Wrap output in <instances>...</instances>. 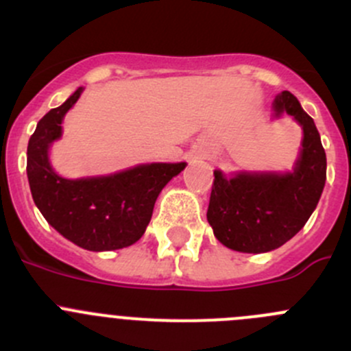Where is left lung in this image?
<instances>
[{"instance_id": "obj_1", "label": "left lung", "mask_w": 351, "mask_h": 351, "mask_svg": "<svg viewBox=\"0 0 351 351\" xmlns=\"http://www.w3.org/2000/svg\"><path fill=\"white\" fill-rule=\"evenodd\" d=\"M274 112L289 113L302 127L293 171H214L207 221L219 241L241 253H267L292 239L316 208L326 182V153L314 120L290 91L275 97Z\"/></svg>"}]
</instances>
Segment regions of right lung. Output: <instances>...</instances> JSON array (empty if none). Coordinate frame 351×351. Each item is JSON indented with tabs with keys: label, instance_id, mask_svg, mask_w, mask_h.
Listing matches in <instances>:
<instances>
[{
	"label": "right lung",
	"instance_id": "right-lung-1",
	"mask_svg": "<svg viewBox=\"0 0 351 351\" xmlns=\"http://www.w3.org/2000/svg\"><path fill=\"white\" fill-rule=\"evenodd\" d=\"M81 93L83 88H77L38 120L27 147L30 192L45 221L71 243L90 251L120 250L139 241L156 198L186 162H151L77 180L59 176L49 161V147L61 137L62 119Z\"/></svg>",
	"mask_w": 351,
	"mask_h": 351
}]
</instances>
